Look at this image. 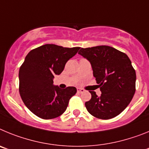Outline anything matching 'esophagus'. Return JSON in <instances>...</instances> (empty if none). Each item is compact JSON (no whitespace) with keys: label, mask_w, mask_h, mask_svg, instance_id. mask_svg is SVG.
Instances as JSON below:
<instances>
[{"label":"esophagus","mask_w":149,"mask_h":149,"mask_svg":"<svg viewBox=\"0 0 149 149\" xmlns=\"http://www.w3.org/2000/svg\"><path fill=\"white\" fill-rule=\"evenodd\" d=\"M77 91L78 93H82L85 92V89H82V88H77Z\"/></svg>","instance_id":"34e87169"}]
</instances>
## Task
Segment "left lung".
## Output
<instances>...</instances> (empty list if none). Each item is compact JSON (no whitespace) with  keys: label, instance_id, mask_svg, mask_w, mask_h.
Here are the masks:
<instances>
[{"label":"left lung","instance_id":"left-lung-1","mask_svg":"<svg viewBox=\"0 0 149 149\" xmlns=\"http://www.w3.org/2000/svg\"><path fill=\"white\" fill-rule=\"evenodd\" d=\"M79 54L90 62L101 92L98 97L89 91L92 98L85 103L95 118L110 119L123 111L136 91V72L127 54L113 47L101 45L81 48Z\"/></svg>","mask_w":149,"mask_h":149}]
</instances>
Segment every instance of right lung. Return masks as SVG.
Instances as JSON below:
<instances>
[{
	"label": "right lung",
	"instance_id": "right-lung-1",
	"mask_svg": "<svg viewBox=\"0 0 149 149\" xmlns=\"http://www.w3.org/2000/svg\"><path fill=\"white\" fill-rule=\"evenodd\" d=\"M80 47L63 48L46 44L33 49L19 69V93L27 108L43 119L60 116L77 93L74 86L62 89L53 85L55 74L63 72L65 63Z\"/></svg>",
	"mask_w": 149,
	"mask_h": 149
}]
</instances>
